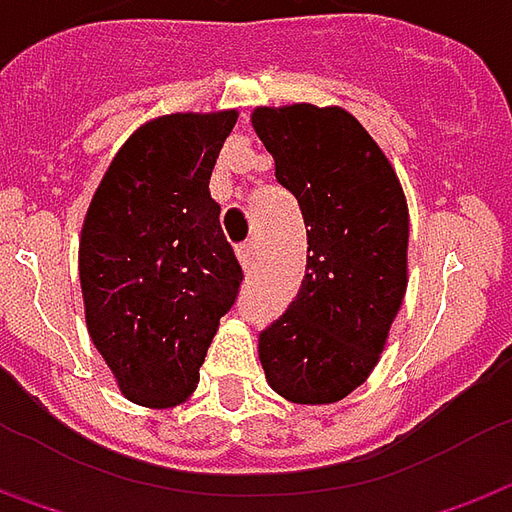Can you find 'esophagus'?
Returning <instances> with one entry per match:
<instances>
[{"label": "esophagus", "instance_id": "34e87169", "mask_svg": "<svg viewBox=\"0 0 512 512\" xmlns=\"http://www.w3.org/2000/svg\"><path fill=\"white\" fill-rule=\"evenodd\" d=\"M255 257H257L255 241H249V244L238 246V260H241L244 271H252V268H255Z\"/></svg>", "mask_w": 512, "mask_h": 512}]
</instances>
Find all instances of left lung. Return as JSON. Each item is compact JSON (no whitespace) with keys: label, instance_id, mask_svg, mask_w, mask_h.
I'll use <instances>...</instances> for the list:
<instances>
[{"label":"left lung","instance_id":"1","mask_svg":"<svg viewBox=\"0 0 512 512\" xmlns=\"http://www.w3.org/2000/svg\"><path fill=\"white\" fill-rule=\"evenodd\" d=\"M274 174L302 207L307 271L260 332L268 385L293 405H332L368 380L407 291V199L366 127L343 107H255Z\"/></svg>","mask_w":512,"mask_h":512}]
</instances>
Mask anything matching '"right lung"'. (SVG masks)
I'll list each match as a JSON object with an SVG mask.
<instances>
[{"instance_id":"1","label":"right lung","mask_w":512,"mask_h":512,"mask_svg":"<svg viewBox=\"0 0 512 512\" xmlns=\"http://www.w3.org/2000/svg\"><path fill=\"white\" fill-rule=\"evenodd\" d=\"M238 110L141 124L110 160L80 232L88 335L135 405H182L244 271L210 174Z\"/></svg>"}]
</instances>
